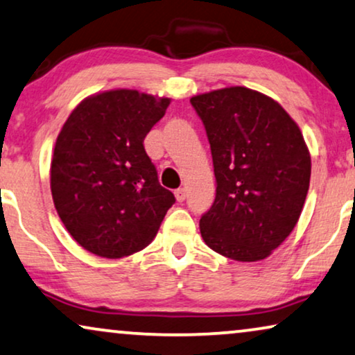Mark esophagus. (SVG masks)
Instances as JSON below:
<instances>
[{"mask_svg": "<svg viewBox=\"0 0 355 355\" xmlns=\"http://www.w3.org/2000/svg\"><path fill=\"white\" fill-rule=\"evenodd\" d=\"M174 196H176L178 202H184V200H186V196H187L186 189H178V191L174 192Z\"/></svg>", "mask_w": 355, "mask_h": 355, "instance_id": "1", "label": "esophagus"}]
</instances>
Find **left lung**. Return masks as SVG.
Returning <instances> with one entry per match:
<instances>
[{"instance_id":"left-lung-1","label":"left lung","mask_w":355,"mask_h":355,"mask_svg":"<svg viewBox=\"0 0 355 355\" xmlns=\"http://www.w3.org/2000/svg\"><path fill=\"white\" fill-rule=\"evenodd\" d=\"M205 125L216 196L200 218L205 244L237 261L263 260L283 244L302 211L310 153L283 106L245 87L192 96Z\"/></svg>"}]
</instances>
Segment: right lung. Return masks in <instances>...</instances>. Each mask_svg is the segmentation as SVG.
Masks as SVG:
<instances>
[{
    "label": "right lung",
    "mask_w": 355,
    "mask_h": 355,
    "mask_svg": "<svg viewBox=\"0 0 355 355\" xmlns=\"http://www.w3.org/2000/svg\"><path fill=\"white\" fill-rule=\"evenodd\" d=\"M168 105L137 90H110L80 101L62 125L51 159L53 202L92 254L121 259L142 250L176 202L144 147Z\"/></svg>",
    "instance_id": "obj_1"
}]
</instances>
